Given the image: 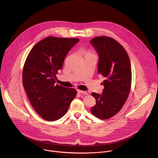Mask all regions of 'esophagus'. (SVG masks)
<instances>
[{"mask_svg":"<svg viewBox=\"0 0 158 158\" xmlns=\"http://www.w3.org/2000/svg\"><path fill=\"white\" fill-rule=\"evenodd\" d=\"M77 92H78L79 93L83 94H84V95H87V94H88V92H86V91H81V90H77Z\"/></svg>","mask_w":158,"mask_h":158,"instance_id":"esophagus-1","label":"esophagus"}]
</instances>
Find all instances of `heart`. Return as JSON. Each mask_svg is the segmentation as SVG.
<instances>
[{
	"instance_id": "b5f03b06",
	"label": "heart",
	"mask_w": 158,
	"mask_h": 158,
	"mask_svg": "<svg viewBox=\"0 0 158 158\" xmlns=\"http://www.w3.org/2000/svg\"><path fill=\"white\" fill-rule=\"evenodd\" d=\"M82 53H83V54H84V55H85V56H86V55H93V54H92V53H91L90 51H89V50H82Z\"/></svg>"
}]
</instances>
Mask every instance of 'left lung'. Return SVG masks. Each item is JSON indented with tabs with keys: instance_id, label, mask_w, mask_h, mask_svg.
Wrapping results in <instances>:
<instances>
[{
	"instance_id": "8db88e82",
	"label": "left lung",
	"mask_w": 158,
	"mask_h": 158,
	"mask_svg": "<svg viewBox=\"0 0 158 158\" xmlns=\"http://www.w3.org/2000/svg\"><path fill=\"white\" fill-rule=\"evenodd\" d=\"M99 55L98 72L105 80L102 94L92 93L96 104L91 113L98 118H111L122 109L130 93L132 70L130 59L124 48L114 39L97 36L90 41Z\"/></svg>"
}]
</instances>
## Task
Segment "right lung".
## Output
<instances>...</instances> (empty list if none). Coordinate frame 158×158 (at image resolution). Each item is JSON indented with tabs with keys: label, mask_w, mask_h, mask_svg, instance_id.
<instances>
[{
	"label": "right lung",
	"mask_w": 158,
	"mask_h": 158,
	"mask_svg": "<svg viewBox=\"0 0 158 158\" xmlns=\"http://www.w3.org/2000/svg\"><path fill=\"white\" fill-rule=\"evenodd\" d=\"M77 38L48 36L32 48L25 61L23 84L30 102L41 118L55 121L67 113L77 92L55 84L69 51Z\"/></svg>",
	"instance_id": "right-lung-1"
}]
</instances>
